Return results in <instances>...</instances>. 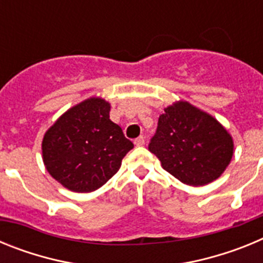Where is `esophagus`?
<instances>
[{
  "mask_svg": "<svg viewBox=\"0 0 263 263\" xmlns=\"http://www.w3.org/2000/svg\"><path fill=\"white\" fill-rule=\"evenodd\" d=\"M134 145H136V146H143V145H145V137L139 136L138 138L134 139Z\"/></svg>",
  "mask_w": 263,
  "mask_h": 263,
  "instance_id": "1",
  "label": "esophagus"
}]
</instances>
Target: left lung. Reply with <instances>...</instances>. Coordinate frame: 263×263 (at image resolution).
Masks as SVG:
<instances>
[{"mask_svg": "<svg viewBox=\"0 0 263 263\" xmlns=\"http://www.w3.org/2000/svg\"><path fill=\"white\" fill-rule=\"evenodd\" d=\"M148 150L178 180L204 185L224 173L233 155V141L215 118L182 101L159 116Z\"/></svg>", "mask_w": 263, "mask_h": 263, "instance_id": "1", "label": "left lung"}]
</instances>
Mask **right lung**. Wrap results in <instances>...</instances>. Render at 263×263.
<instances>
[{"mask_svg": "<svg viewBox=\"0 0 263 263\" xmlns=\"http://www.w3.org/2000/svg\"><path fill=\"white\" fill-rule=\"evenodd\" d=\"M103 99L85 100L66 111L47 130L42 142L43 162L53 179L75 192L105 184L134 147L109 118Z\"/></svg>", "mask_w": 263, "mask_h": 263, "instance_id": "1", "label": "right lung"}]
</instances>
